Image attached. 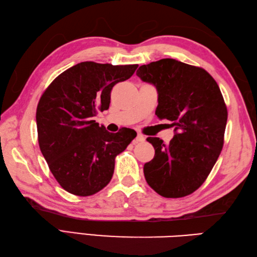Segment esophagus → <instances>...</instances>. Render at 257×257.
Segmentation results:
<instances>
[{"mask_svg":"<svg viewBox=\"0 0 257 257\" xmlns=\"http://www.w3.org/2000/svg\"><path fill=\"white\" fill-rule=\"evenodd\" d=\"M145 140H146L145 136H143L141 134H138L137 137H136V143H144Z\"/></svg>","mask_w":257,"mask_h":257,"instance_id":"34e87169","label":"esophagus"}]
</instances>
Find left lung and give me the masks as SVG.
Segmentation results:
<instances>
[{
	"mask_svg": "<svg viewBox=\"0 0 257 257\" xmlns=\"http://www.w3.org/2000/svg\"><path fill=\"white\" fill-rule=\"evenodd\" d=\"M136 74L156 87L158 118L174 125L169 144L147 138L155 157L145 163V178L165 198L189 195L205 181L221 154L227 120L221 90L206 70L173 58L143 65Z\"/></svg>",
	"mask_w": 257,
	"mask_h": 257,
	"instance_id": "8db88e82",
	"label": "left lung"
}]
</instances>
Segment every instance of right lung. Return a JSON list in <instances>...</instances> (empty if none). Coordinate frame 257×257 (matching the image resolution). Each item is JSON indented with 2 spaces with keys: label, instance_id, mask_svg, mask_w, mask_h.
<instances>
[{
  "label": "right lung",
  "instance_id": "add662e5",
  "mask_svg": "<svg viewBox=\"0 0 257 257\" xmlns=\"http://www.w3.org/2000/svg\"><path fill=\"white\" fill-rule=\"evenodd\" d=\"M138 65L83 62L65 70L42 95L36 110L38 144L53 176L67 192L88 196L110 181L114 158L136 138L134 129L116 134L96 122L107 110L110 91Z\"/></svg>",
  "mask_w": 257,
  "mask_h": 257
}]
</instances>
